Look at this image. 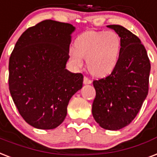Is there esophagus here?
Segmentation results:
<instances>
[{"label": "esophagus", "mask_w": 157, "mask_h": 157, "mask_svg": "<svg viewBox=\"0 0 157 157\" xmlns=\"http://www.w3.org/2000/svg\"><path fill=\"white\" fill-rule=\"evenodd\" d=\"M83 83L84 84H91L92 83V81L89 79V78H87V77L83 78Z\"/></svg>", "instance_id": "34e87169"}]
</instances>
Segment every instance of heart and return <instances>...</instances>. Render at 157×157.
<instances>
[{"instance_id":"b5f03b06","label":"heart","mask_w":157,"mask_h":157,"mask_svg":"<svg viewBox=\"0 0 157 157\" xmlns=\"http://www.w3.org/2000/svg\"><path fill=\"white\" fill-rule=\"evenodd\" d=\"M122 50L120 35L114 31H87L76 38L70 49L73 65L81 69L87 59L89 72L97 77L110 75L117 66Z\"/></svg>"}]
</instances>
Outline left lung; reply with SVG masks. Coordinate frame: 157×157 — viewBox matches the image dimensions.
Returning <instances> with one entry per match:
<instances>
[{"mask_svg":"<svg viewBox=\"0 0 157 157\" xmlns=\"http://www.w3.org/2000/svg\"><path fill=\"white\" fill-rule=\"evenodd\" d=\"M107 27L120 35L122 50L115 70L105 78L93 81L92 113L101 128L119 130L133 121L147 96L151 64L137 36L120 25Z\"/></svg>","mask_w":157,"mask_h":157,"instance_id":"1","label":"left lung"}]
</instances>
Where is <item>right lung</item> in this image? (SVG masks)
Here are the masks:
<instances>
[{
  "label": "right lung",
  "instance_id": "add662e5",
  "mask_svg": "<svg viewBox=\"0 0 157 157\" xmlns=\"http://www.w3.org/2000/svg\"><path fill=\"white\" fill-rule=\"evenodd\" d=\"M75 27L52 19L29 28L10 57L9 87L19 114L38 129H53L66 117L70 98L82 87V74L66 70Z\"/></svg>",
  "mask_w": 157,
  "mask_h": 157
}]
</instances>
